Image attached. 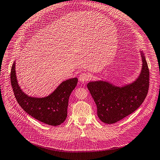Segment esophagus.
Segmentation results:
<instances>
[{"label":"esophagus","instance_id":"1","mask_svg":"<svg viewBox=\"0 0 160 160\" xmlns=\"http://www.w3.org/2000/svg\"><path fill=\"white\" fill-rule=\"evenodd\" d=\"M90 78H91V75H90V74L83 72V73L80 74V76L79 77V81H81V82L86 83V82H87L88 80L90 79Z\"/></svg>","mask_w":160,"mask_h":160}]
</instances>
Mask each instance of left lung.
Here are the masks:
<instances>
[{
    "label": "left lung",
    "instance_id": "8db88e82",
    "mask_svg": "<svg viewBox=\"0 0 160 160\" xmlns=\"http://www.w3.org/2000/svg\"><path fill=\"white\" fill-rule=\"evenodd\" d=\"M140 52L142 66L139 77L133 82L122 87L101 80L88 83L102 122L113 124L123 119L136 111L146 98L149 87V70L143 52Z\"/></svg>",
    "mask_w": 160,
    "mask_h": 160
}]
</instances>
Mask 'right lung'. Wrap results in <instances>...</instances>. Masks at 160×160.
<instances>
[{
    "instance_id": "1",
    "label": "right lung",
    "mask_w": 160,
    "mask_h": 160,
    "mask_svg": "<svg viewBox=\"0 0 160 160\" xmlns=\"http://www.w3.org/2000/svg\"><path fill=\"white\" fill-rule=\"evenodd\" d=\"M10 78L16 101L28 114L51 126L59 125L65 121L68 99L71 92L77 86V78L63 81L54 92L43 98L29 97L21 90L16 78L15 62L11 70Z\"/></svg>"
}]
</instances>
